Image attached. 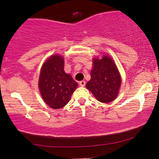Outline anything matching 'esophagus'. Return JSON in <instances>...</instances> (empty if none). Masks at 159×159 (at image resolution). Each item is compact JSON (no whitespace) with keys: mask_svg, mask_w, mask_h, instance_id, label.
I'll return each instance as SVG.
<instances>
[{"mask_svg":"<svg viewBox=\"0 0 159 159\" xmlns=\"http://www.w3.org/2000/svg\"><path fill=\"white\" fill-rule=\"evenodd\" d=\"M79 84H80V86L83 87V86L85 85V80H81V81L79 82Z\"/></svg>","mask_w":159,"mask_h":159,"instance_id":"34e87169","label":"esophagus"}]
</instances>
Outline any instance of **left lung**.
Listing matches in <instances>:
<instances>
[{"label":"left lung","mask_w":159,"mask_h":159,"mask_svg":"<svg viewBox=\"0 0 159 159\" xmlns=\"http://www.w3.org/2000/svg\"><path fill=\"white\" fill-rule=\"evenodd\" d=\"M91 79L86 88L92 92L98 101L109 103L114 100L118 94L121 79L114 61L109 56H103L101 60H93Z\"/></svg>","instance_id":"8db88e82"}]
</instances>
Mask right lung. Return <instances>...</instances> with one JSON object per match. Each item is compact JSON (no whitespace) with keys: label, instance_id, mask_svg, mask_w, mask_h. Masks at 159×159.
<instances>
[{"label":"right lung","instance_id":"1","mask_svg":"<svg viewBox=\"0 0 159 159\" xmlns=\"http://www.w3.org/2000/svg\"><path fill=\"white\" fill-rule=\"evenodd\" d=\"M39 86L45 103L57 109L62 108L69 102L78 83L64 72L63 57L52 55L43 65Z\"/></svg>","mask_w":159,"mask_h":159}]
</instances>
